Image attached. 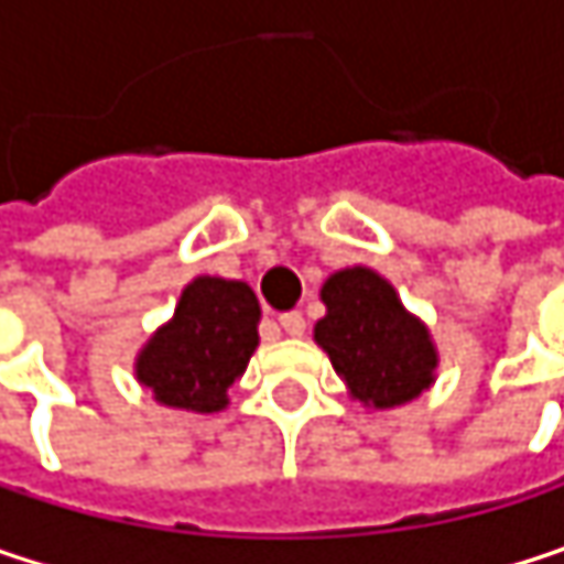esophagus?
<instances>
[{
	"mask_svg": "<svg viewBox=\"0 0 564 564\" xmlns=\"http://www.w3.org/2000/svg\"><path fill=\"white\" fill-rule=\"evenodd\" d=\"M278 323H281V329L286 336H303V329H306V323H303L300 313H281Z\"/></svg>",
	"mask_w": 564,
	"mask_h": 564,
	"instance_id": "1",
	"label": "esophagus"
}]
</instances>
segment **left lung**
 Masks as SVG:
<instances>
[{"label": "left lung", "instance_id": "obj_1", "mask_svg": "<svg viewBox=\"0 0 564 564\" xmlns=\"http://www.w3.org/2000/svg\"><path fill=\"white\" fill-rule=\"evenodd\" d=\"M319 300L313 339L329 356L349 398L362 408H398L434 386L437 346L431 329L401 303L398 290L372 268L329 274Z\"/></svg>", "mask_w": 564, "mask_h": 564}]
</instances>
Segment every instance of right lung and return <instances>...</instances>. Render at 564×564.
Segmentation results:
<instances>
[{
  "label": "right lung",
  "instance_id": "right-lung-1",
  "mask_svg": "<svg viewBox=\"0 0 564 564\" xmlns=\"http://www.w3.org/2000/svg\"><path fill=\"white\" fill-rule=\"evenodd\" d=\"M261 303L245 281L195 278L175 313L137 352L133 376L166 408L215 414L245 376L261 336Z\"/></svg>",
  "mask_w": 564,
  "mask_h": 564
}]
</instances>
